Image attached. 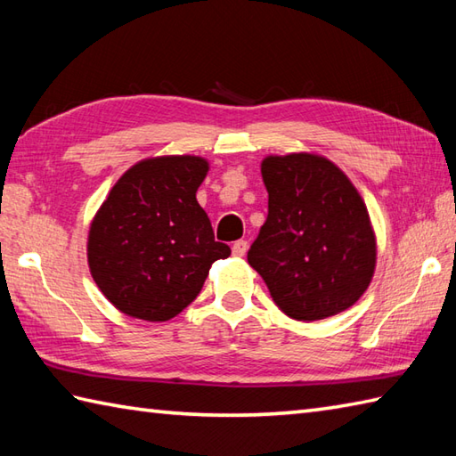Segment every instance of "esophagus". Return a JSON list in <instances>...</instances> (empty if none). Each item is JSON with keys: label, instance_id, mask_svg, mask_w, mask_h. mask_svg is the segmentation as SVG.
Segmentation results:
<instances>
[{"label": "esophagus", "instance_id": "34e87169", "mask_svg": "<svg viewBox=\"0 0 456 456\" xmlns=\"http://www.w3.org/2000/svg\"><path fill=\"white\" fill-rule=\"evenodd\" d=\"M247 250H248V243H247L245 239L235 240V243H233V255L235 256H245Z\"/></svg>", "mask_w": 456, "mask_h": 456}]
</instances>
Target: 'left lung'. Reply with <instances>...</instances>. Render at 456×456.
<instances>
[{"label": "left lung", "mask_w": 456, "mask_h": 456, "mask_svg": "<svg viewBox=\"0 0 456 456\" xmlns=\"http://www.w3.org/2000/svg\"><path fill=\"white\" fill-rule=\"evenodd\" d=\"M260 174L268 217L247 258L276 305L297 322L354 305L372 282L376 235L353 182L314 152L270 154Z\"/></svg>", "instance_id": "1"}]
</instances>
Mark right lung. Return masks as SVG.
Masks as SVG:
<instances>
[{
	"label": "right lung",
	"instance_id": "add662e5",
	"mask_svg": "<svg viewBox=\"0 0 456 456\" xmlns=\"http://www.w3.org/2000/svg\"><path fill=\"white\" fill-rule=\"evenodd\" d=\"M208 170L209 162L193 154L144 159L94 216L90 273L121 314L168 322L196 299L211 265L231 255L196 200Z\"/></svg>",
	"mask_w": 456,
	"mask_h": 456
}]
</instances>
